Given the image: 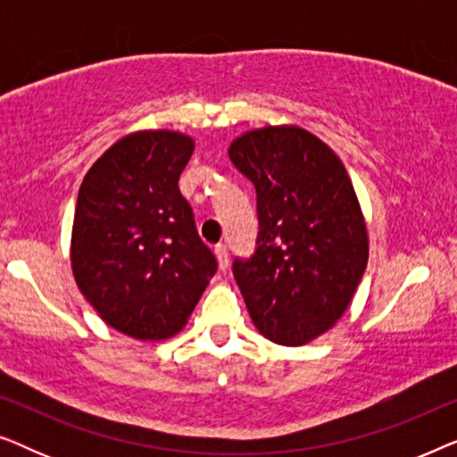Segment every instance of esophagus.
I'll list each match as a JSON object with an SVG mask.
<instances>
[{"label":"esophagus","instance_id":"obj_1","mask_svg":"<svg viewBox=\"0 0 457 457\" xmlns=\"http://www.w3.org/2000/svg\"><path fill=\"white\" fill-rule=\"evenodd\" d=\"M214 253H216V260H218V266H220V270H227L228 268V249L227 245H216L214 247Z\"/></svg>","mask_w":457,"mask_h":457}]
</instances>
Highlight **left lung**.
Instances as JSON below:
<instances>
[{
    "label": "left lung",
    "mask_w": 457,
    "mask_h": 457,
    "mask_svg": "<svg viewBox=\"0 0 457 457\" xmlns=\"http://www.w3.org/2000/svg\"><path fill=\"white\" fill-rule=\"evenodd\" d=\"M228 158L258 193V249L233 264L249 316L277 345H305L345 314L368 264L352 179L339 155L297 124L245 130Z\"/></svg>",
    "instance_id": "8db88e82"
}]
</instances>
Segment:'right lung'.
<instances>
[{"label":"right lung","instance_id":"obj_1","mask_svg":"<svg viewBox=\"0 0 457 457\" xmlns=\"http://www.w3.org/2000/svg\"><path fill=\"white\" fill-rule=\"evenodd\" d=\"M193 137L135 130L99 155L79 189L71 266L99 318L139 341L177 335L216 272L179 191Z\"/></svg>","mask_w":457,"mask_h":457}]
</instances>
